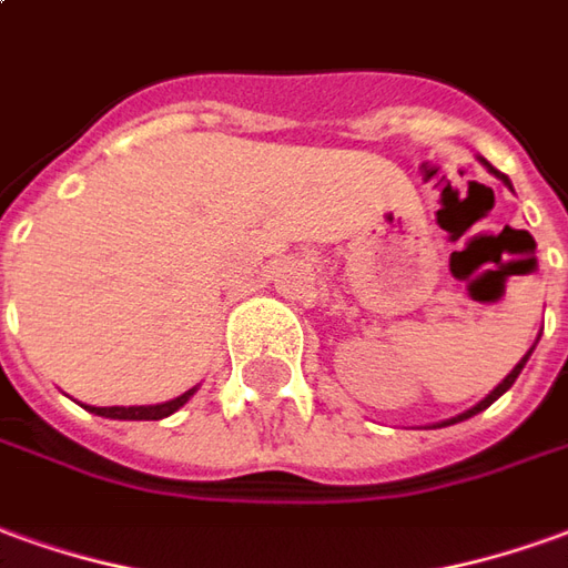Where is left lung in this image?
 Wrapping results in <instances>:
<instances>
[{
	"mask_svg": "<svg viewBox=\"0 0 568 568\" xmlns=\"http://www.w3.org/2000/svg\"><path fill=\"white\" fill-rule=\"evenodd\" d=\"M479 162H483V165H486V169H489V172L495 174V178H498V181H505L507 187H510V178H507V174L495 172V169H491L489 162L483 160V156H479ZM510 190H514V187H510ZM532 351H535V344H532V347H529V351H526V356H523V359H519L517 366H514V368H510V372H507L505 381H501V384H498V387H495V390H489V394L483 396V399H479L477 406H474V408H467V412H462V415H455V418H446V422L434 424V427H449V424L467 422V418H474V415H479V412H483V408H489L491 403H495V399H498V396L507 394V390H510V387H514V381L519 378V372H523V366H526V363H529V356H532Z\"/></svg>",
	"mask_w": 568,
	"mask_h": 568,
	"instance_id": "1",
	"label": "left lung"
}]
</instances>
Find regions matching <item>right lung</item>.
<instances>
[{
	"instance_id": "right-lung-1",
	"label": "right lung",
	"mask_w": 568,
	"mask_h": 568,
	"mask_svg": "<svg viewBox=\"0 0 568 568\" xmlns=\"http://www.w3.org/2000/svg\"><path fill=\"white\" fill-rule=\"evenodd\" d=\"M196 390H200V387H190L187 394L174 396V399H169V403H156V406H85V408H89L91 415L113 418V422H160V418L174 415V412L184 406Z\"/></svg>"
}]
</instances>
